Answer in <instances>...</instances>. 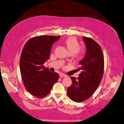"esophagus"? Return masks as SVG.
<instances>
[{"instance_id": "esophagus-1", "label": "esophagus", "mask_w": 124, "mask_h": 124, "mask_svg": "<svg viewBox=\"0 0 124 124\" xmlns=\"http://www.w3.org/2000/svg\"><path fill=\"white\" fill-rule=\"evenodd\" d=\"M59 77L61 78H62V77H66V76L65 74H63V73H61L59 74Z\"/></svg>"}]
</instances>
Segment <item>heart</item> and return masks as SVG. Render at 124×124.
Here are the masks:
<instances>
[{"mask_svg":"<svg viewBox=\"0 0 124 124\" xmlns=\"http://www.w3.org/2000/svg\"><path fill=\"white\" fill-rule=\"evenodd\" d=\"M65 43L70 53L76 54L80 50V44L74 37H69L67 38L65 41Z\"/></svg>","mask_w":124,"mask_h":124,"instance_id":"heart-1","label":"heart"}]
</instances>
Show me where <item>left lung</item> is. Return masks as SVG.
<instances>
[{
	"mask_svg": "<svg viewBox=\"0 0 124 124\" xmlns=\"http://www.w3.org/2000/svg\"><path fill=\"white\" fill-rule=\"evenodd\" d=\"M83 39L86 52L78 69L82 72L77 78L71 77L72 83L67 88L68 97L76 102L84 101L93 95L102 80L104 71V56L100 45L91 38L83 37Z\"/></svg>",
	"mask_w": 124,
	"mask_h": 124,
	"instance_id": "1",
	"label": "left lung"
}]
</instances>
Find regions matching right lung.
Masks as SVG:
<instances>
[{
    "label": "right lung",
    "mask_w": 124,
    "mask_h": 124,
    "mask_svg": "<svg viewBox=\"0 0 124 124\" xmlns=\"http://www.w3.org/2000/svg\"><path fill=\"white\" fill-rule=\"evenodd\" d=\"M61 36L42 35L30 39L25 44L20 57V67L25 87L39 98L46 96L59 78V74L50 72L43 66L50 58L53 44Z\"/></svg>",
    "instance_id": "right-lung-1"
}]
</instances>
